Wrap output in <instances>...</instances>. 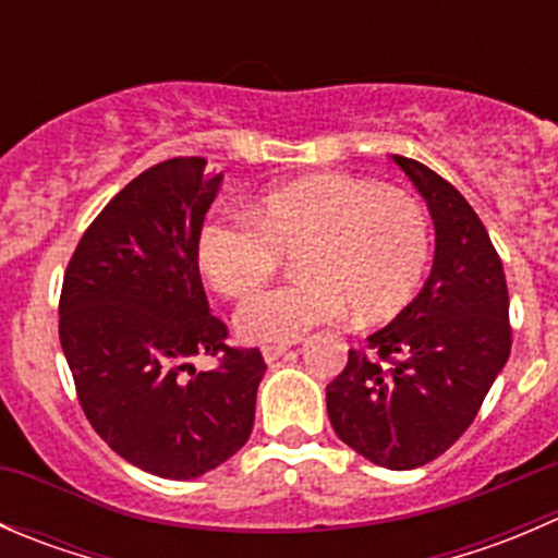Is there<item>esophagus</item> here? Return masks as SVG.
I'll return each mask as SVG.
<instances>
[{
  "label": "esophagus",
  "mask_w": 558,
  "mask_h": 558,
  "mask_svg": "<svg viewBox=\"0 0 558 558\" xmlns=\"http://www.w3.org/2000/svg\"><path fill=\"white\" fill-rule=\"evenodd\" d=\"M286 351H289V345H286V342H272V345H262L264 362H275V359L283 356Z\"/></svg>",
  "instance_id": "34e87169"
}]
</instances>
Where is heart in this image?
I'll use <instances>...</instances> for the list:
<instances>
[{
    "instance_id": "b5f03b06",
    "label": "heart",
    "mask_w": 558,
    "mask_h": 558,
    "mask_svg": "<svg viewBox=\"0 0 558 558\" xmlns=\"http://www.w3.org/2000/svg\"><path fill=\"white\" fill-rule=\"evenodd\" d=\"M305 275L251 296L234 326L245 340L289 342L353 311L362 324L397 315L424 280L429 216L415 196L353 174H311L262 194L251 213L202 227L196 256L223 296L253 294L296 253Z\"/></svg>"
}]
</instances>
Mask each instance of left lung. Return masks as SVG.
<instances>
[{"mask_svg":"<svg viewBox=\"0 0 558 558\" xmlns=\"http://www.w3.org/2000/svg\"><path fill=\"white\" fill-rule=\"evenodd\" d=\"M435 221V264L391 324L351 348L326 386L337 437L388 470L435 461L475 421L513 345L502 258L470 202L415 159L393 156Z\"/></svg>","mask_w":558,"mask_h":558,"instance_id":"obj_1","label":"left lung"}]
</instances>
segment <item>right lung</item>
<instances>
[{
  "mask_svg": "<svg viewBox=\"0 0 558 558\" xmlns=\"http://www.w3.org/2000/svg\"><path fill=\"white\" fill-rule=\"evenodd\" d=\"M178 156L123 185L86 229L64 272L59 337L88 424L129 464L191 481L245 446L258 348H232L210 315L196 262L223 174ZM216 355L196 374L190 359Z\"/></svg>",
  "mask_w": 558,
  "mask_h": 558,
  "instance_id": "1",
  "label": "right lung"
}]
</instances>
